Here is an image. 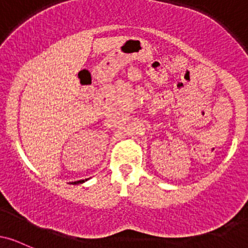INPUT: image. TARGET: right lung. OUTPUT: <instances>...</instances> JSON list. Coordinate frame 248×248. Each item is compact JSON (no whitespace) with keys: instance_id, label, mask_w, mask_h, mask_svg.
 I'll use <instances>...</instances> for the list:
<instances>
[{"instance_id":"right-lung-1","label":"right lung","mask_w":248,"mask_h":248,"mask_svg":"<svg viewBox=\"0 0 248 248\" xmlns=\"http://www.w3.org/2000/svg\"><path fill=\"white\" fill-rule=\"evenodd\" d=\"M88 178H86V179H80V181H76V182H72V183L71 184H81V183H84V182H86Z\"/></svg>"}]
</instances>
